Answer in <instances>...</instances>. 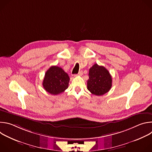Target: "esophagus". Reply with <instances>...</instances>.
I'll use <instances>...</instances> for the list:
<instances>
[{
	"label": "esophagus",
	"instance_id": "obj_1",
	"mask_svg": "<svg viewBox=\"0 0 152 152\" xmlns=\"http://www.w3.org/2000/svg\"><path fill=\"white\" fill-rule=\"evenodd\" d=\"M82 75H83V72H82V71H80V72L78 73V74L75 75L74 76H82Z\"/></svg>",
	"mask_w": 152,
	"mask_h": 152
}]
</instances>
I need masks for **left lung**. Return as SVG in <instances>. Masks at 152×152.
Here are the masks:
<instances>
[{"label": "left lung", "mask_w": 152, "mask_h": 152, "mask_svg": "<svg viewBox=\"0 0 152 152\" xmlns=\"http://www.w3.org/2000/svg\"><path fill=\"white\" fill-rule=\"evenodd\" d=\"M87 89L94 95L102 96L109 91L112 86V77L103 66L95 64L90 69Z\"/></svg>", "instance_id": "8db88e82"}]
</instances>
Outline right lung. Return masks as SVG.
I'll return each mask as SVG.
<instances>
[{"label":"right lung","instance_id":"add662e5","mask_svg":"<svg viewBox=\"0 0 152 152\" xmlns=\"http://www.w3.org/2000/svg\"><path fill=\"white\" fill-rule=\"evenodd\" d=\"M70 77L67 73L58 66L50 67L46 72L42 86L45 90L52 95L63 93L69 86Z\"/></svg>","mask_w":152,"mask_h":152}]
</instances>
